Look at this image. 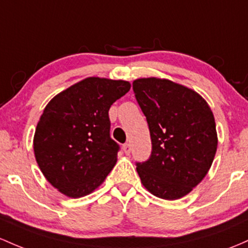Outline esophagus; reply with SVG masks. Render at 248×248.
I'll list each match as a JSON object with an SVG mask.
<instances>
[{"label": "esophagus", "mask_w": 248, "mask_h": 248, "mask_svg": "<svg viewBox=\"0 0 248 248\" xmlns=\"http://www.w3.org/2000/svg\"><path fill=\"white\" fill-rule=\"evenodd\" d=\"M122 148H124V153H126L127 155H129V153H130V149H132V148H130V145H129V143H124V147H122Z\"/></svg>", "instance_id": "obj_1"}]
</instances>
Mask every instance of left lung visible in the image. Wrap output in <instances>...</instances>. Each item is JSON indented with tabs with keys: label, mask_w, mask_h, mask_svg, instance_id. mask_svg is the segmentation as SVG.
I'll return each instance as SVG.
<instances>
[{
	"label": "left lung",
	"mask_w": 248,
	"mask_h": 248,
	"mask_svg": "<svg viewBox=\"0 0 248 248\" xmlns=\"http://www.w3.org/2000/svg\"><path fill=\"white\" fill-rule=\"evenodd\" d=\"M133 91L152 140L149 159L137 162L141 184L157 198L180 199L202 181L216 156L213 113L197 92L166 78H137Z\"/></svg>",
	"instance_id": "8db88e82"
}]
</instances>
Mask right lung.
Listing matches in <instances>:
<instances>
[{
  "instance_id": "add662e5",
  "label": "right lung",
  "mask_w": 248,
  "mask_h": 248,
  "mask_svg": "<svg viewBox=\"0 0 248 248\" xmlns=\"http://www.w3.org/2000/svg\"><path fill=\"white\" fill-rule=\"evenodd\" d=\"M130 89L124 80L87 78L53 97L37 122L34 154L62 194L81 198L105 181L118 160L108 110Z\"/></svg>"
}]
</instances>
